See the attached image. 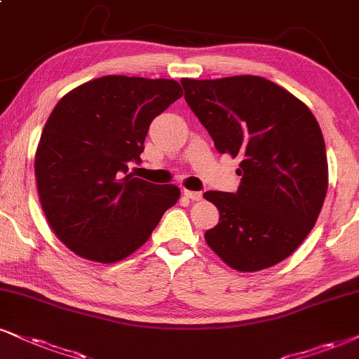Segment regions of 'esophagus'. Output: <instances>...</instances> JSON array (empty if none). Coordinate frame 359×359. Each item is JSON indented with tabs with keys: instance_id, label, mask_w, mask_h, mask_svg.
<instances>
[{
	"instance_id": "esophagus-1",
	"label": "esophagus",
	"mask_w": 359,
	"mask_h": 359,
	"mask_svg": "<svg viewBox=\"0 0 359 359\" xmlns=\"http://www.w3.org/2000/svg\"><path fill=\"white\" fill-rule=\"evenodd\" d=\"M183 194L187 198H189V200H193V201H200L201 198H203V193H200V191H189V189H183Z\"/></svg>"
}]
</instances>
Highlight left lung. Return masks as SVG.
<instances>
[{
	"instance_id": "left-lung-1",
	"label": "left lung",
	"mask_w": 359,
	"mask_h": 359,
	"mask_svg": "<svg viewBox=\"0 0 359 359\" xmlns=\"http://www.w3.org/2000/svg\"><path fill=\"white\" fill-rule=\"evenodd\" d=\"M184 100L221 154L240 156L236 193L206 191L219 211L208 246L251 273L286 259L304 241L328 189L321 128L303 101L261 76L181 79Z\"/></svg>"
}]
</instances>
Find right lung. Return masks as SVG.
Returning <instances> with one entry per match:
<instances>
[{"mask_svg":"<svg viewBox=\"0 0 359 359\" xmlns=\"http://www.w3.org/2000/svg\"><path fill=\"white\" fill-rule=\"evenodd\" d=\"M183 96L175 79L103 76L57 101L34 156L41 208L81 258L116 263L151 236L180 188L135 178L149 125Z\"/></svg>","mask_w":359,"mask_h":359,"instance_id":"1","label":"right lung"}]
</instances>
